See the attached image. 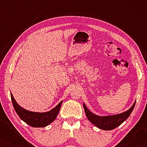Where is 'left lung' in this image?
<instances>
[{"instance_id": "left-lung-1", "label": "left lung", "mask_w": 147, "mask_h": 147, "mask_svg": "<svg viewBox=\"0 0 147 147\" xmlns=\"http://www.w3.org/2000/svg\"><path fill=\"white\" fill-rule=\"evenodd\" d=\"M135 103L136 101L134 102L133 105L131 106V108L128 109L127 111L118 114H115V115L104 116H98L92 113V112H90L88 109V108L86 107L84 103H83V106L84 110H85L86 115L91 123L93 124L96 127L100 128V129L104 130H111L120 126L122 122H124L129 117V116L134 109Z\"/></svg>"}]
</instances>
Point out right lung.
Here are the masks:
<instances>
[{"label": "right lung", "instance_id": "right-lung-1", "mask_svg": "<svg viewBox=\"0 0 147 147\" xmlns=\"http://www.w3.org/2000/svg\"><path fill=\"white\" fill-rule=\"evenodd\" d=\"M13 107L20 118L32 127H45L53 122L59 114L63 101L60 102L55 108L45 112H35L27 110L20 106L11 93Z\"/></svg>", "mask_w": 147, "mask_h": 147}]
</instances>
